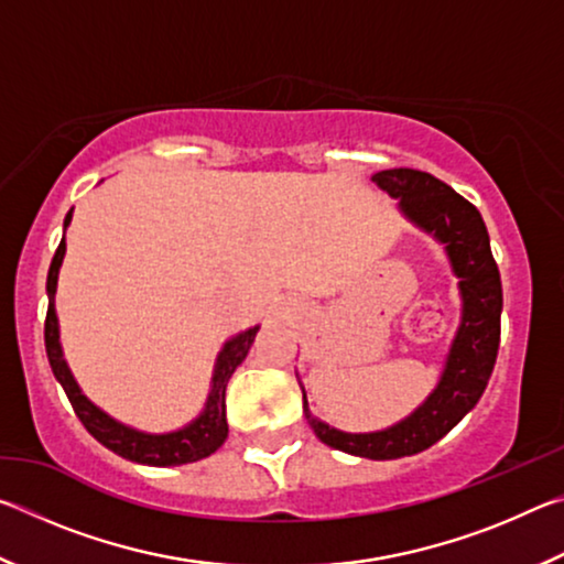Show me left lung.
<instances>
[{
  "mask_svg": "<svg viewBox=\"0 0 564 564\" xmlns=\"http://www.w3.org/2000/svg\"><path fill=\"white\" fill-rule=\"evenodd\" d=\"M378 188L398 202L400 214L443 243L460 291V326L447 350L441 380L413 413L373 433L338 431L311 413L303 390V413L321 443L370 460L423 453L445 437L477 405L488 388L500 346L502 283L490 251L488 228L477 208L425 171L388 169L373 174Z\"/></svg>",
  "mask_w": 564,
  "mask_h": 564,
  "instance_id": "8db88e82",
  "label": "left lung"
}]
</instances>
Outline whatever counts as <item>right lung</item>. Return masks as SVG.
<instances>
[{
    "label": "right lung",
    "mask_w": 564,
    "mask_h": 564,
    "mask_svg": "<svg viewBox=\"0 0 564 564\" xmlns=\"http://www.w3.org/2000/svg\"><path fill=\"white\" fill-rule=\"evenodd\" d=\"M74 212V208H72ZM72 212L64 218V231L72 224ZM66 253V241L62 238L59 248H56L50 275H46V295H50V308H46V323H44V346L46 358H50L52 373L59 380L66 398L74 408L76 417L82 420L84 427L97 437V441L109 447L111 453L127 457L131 463L139 465H154V467H171V465H186L204 460L218 447L226 443L228 437V423H226V386L231 380L234 370L241 366L243 358L251 350L256 333L261 326H253L248 330L236 333L234 338L224 343V348L218 350L214 362V376L212 388H208V398L191 423L171 433H144L139 427H131L127 423H119L117 417L104 413L99 405H94L91 400L84 395V390L76 383L69 362L64 360L62 340H59V318H56V281H59V269Z\"/></svg>",
    "instance_id": "1"
}]
</instances>
